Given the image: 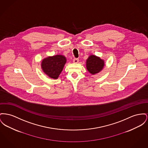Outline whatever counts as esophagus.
<instances>
[{
  "label": "esophagus",
  "mask_w": 148,
  "mask_h": 148,
  "mask_svg": "<svg viewBox=\"0 0 148 148\" xmlns=\"http://www.w3.org/2000/svg\"><path fill=\"white\" fill-rule=\"evenodd\" d=\"M78 59H76V58H75V59H73V62H74V63H78Z\"/></svg>",
  "instance_id": "1"
}]
</instances>
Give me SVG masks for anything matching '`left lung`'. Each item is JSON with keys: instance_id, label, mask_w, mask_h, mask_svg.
Masks as SVG:
<instances>
[{"instance_id": "1", "label": "left lung", "mask_w": 148, "mask_h": 148, "mask_svg": "<svg viewBox=\"0 0 148 148\" xmlns=\"http://www.w3.org/2000/svg\"><path fill=\"white\" fill-rule=\"evenodd\" d=\"M104 66V61L96 55H90L86 61V68L89 73L95 75L102 71Z\"/></svg>"}]
</instances>
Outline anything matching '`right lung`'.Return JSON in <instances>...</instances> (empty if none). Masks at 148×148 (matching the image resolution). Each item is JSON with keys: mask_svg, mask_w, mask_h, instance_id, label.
<instances>
[{"mask_svg": "<svg viewBox=\"0 0 148 148\" xmlns=\"http://www.w3.org/2000/svg\"><path fill=\"white\" fill-rule=\"evenodd\" d=\"M66 62L64 55H56L45 58L41 61V68L44 73L51 78L56 79Z\"/></svg>", "mask_w": 148, "mask_h": 148, "instance_id": "1", "label": "right lung"}]
</instances>
